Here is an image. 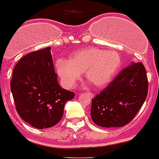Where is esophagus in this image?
Segmentation results:
<instances>
[{"label": "esophagus", "instance_id": "34e87169", "mask_svg": "<svg viewBox=\"0 0 159 159\" xmlns=\"http://www.w3.org/2000/svg\"><path fill=\"white\" fill-rule=\"evenodd\" d=\"M86 94L89 96V98H93V96H94V95H93V93H87Z\"/></svg>", "mask_w": 159, "mask_h": 159}]
</instances>
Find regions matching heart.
I'll list each match as a JSON object with an SVG mask.
<instances>
[{
	"instance_id": "obj_1",
	"label": "heart",
	"mask_w": 159,
	"mask_h": 159,
	"mask_svg": "<svg viewBox=\"0 0 159 159\" xmlns=\"http://www.w3.org/2000/svg\"><path fill=\"white\" fill-rule=\"evenodd\" d=\"M120 65L121 59L118 53L87 48L75 53L69 61L59 59L56 62V70L67 88H73L84 72L93 86L102 88L112 80Z\"/></svg>"
}]
</instances>
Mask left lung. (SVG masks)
I'll list each match as a JSON object with an SVG mask.
<instances>
[{"instance_id": "8db88e82", "label": "left lung", "mask_w": 159, "mask_h": 159, "mask_svg": "<svg viewBox=\"0 0 159 159\" xmlns=\"http://www.w3.org/2000/svg\"><path fill=\"white\" fill-rule=\"evenodd\" d=\"M148 79L142 63H132L92 100L91 117L105 128L121 127L129 123L144 104Z\"/></svg>"}]
</instances>
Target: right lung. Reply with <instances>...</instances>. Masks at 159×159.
<instances>
[{
  "instance_id": "add662e5",
  "label": "right lung",
  "mask_w": 159,
  "mask_h": 159,
  "mask_svg": "<svg viewBox=\"0 0 159 159\" xmlns=\"http://www.w3.org/2000/svg\"><path fill=\"white\" fill-rule=\"evenodd\" d=\"M51 47L29 53L16 64L10 89L22 120L34 128H50L61 120L66 101L75 93L58 83Z\"/></svg>"
}]
</instances>
